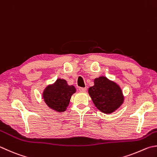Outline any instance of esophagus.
Masks as SVG:
<instances>
[{"instance_id": "1", "label": "esophagus", "mask_w": 157, "mask_h": 157, "mask_svg": "<svg viewBox=\"0 0 157 157\" xmlns=\"http://www.w3.org/2000/svg\"><path fill=\"white\" fill-rule=\"evenodd\" d=\"M78 90L81 91V92H85L87 91V88H83V87H79Z\"/></svg>"}]
</instances>
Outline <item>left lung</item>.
Listing matches in <instances>:
<instances>
[{"label": "left lung", "instance_id": "8db88e82", "mask_svg": "<svg viewBox=\"0 0 157 157\" xmlns=\"http://www.w3.org/2000/svg\"><path fill=\"white\" fill-rule=\"evenodd\" d=\"M88 92L97 109L106 114L117 110L124 100L119 85L105 76L94 79V85Z\"/></svg>", "mask_w": 157, "mask_h": 157}]
</instances>
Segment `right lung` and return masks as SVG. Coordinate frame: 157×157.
Listing matches in <instances>:
<instances>
[{"mask_svg": "<svg viewBox=\"0 0 157 157\" xmlns=\"http://www.w3.org/2000/svg\"><path fill=\"white\" fill-rule=\"evenodd\" d=\"M76 92L73 85H68L64 79L59 78L48 85L43 92V98L48 107L57 112H63L68 106L71 96Z\"/></svg>", "mask_w": 157, "mask_h": 157, "instance_id": "obj_1", "label": "right lung"}]
</instances>
